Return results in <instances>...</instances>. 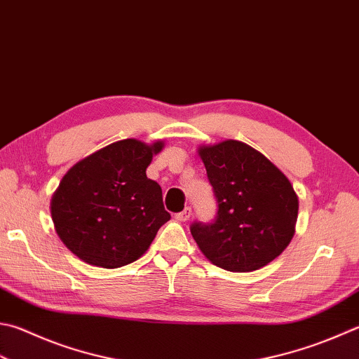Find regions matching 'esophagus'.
Instances as JSON below:
<instances>
[{
  "mask_svg": "<svg viewBox=\"0 0 359 359\" xmlns=\"http://www.w3.org/2000/svg\"><path fill=\"white\" fill-rule=\"evenodd\" d=\"M191 215H192V208L191 206H186L181 212H178L177 215H175V217H177V220H180V222H186V220L191 219Z\"/></svg>",
  "mask_w": 359,
  "mask_h": 359,
  "instance_id": "1",
  "label": "esophagus"
}]
</instances>
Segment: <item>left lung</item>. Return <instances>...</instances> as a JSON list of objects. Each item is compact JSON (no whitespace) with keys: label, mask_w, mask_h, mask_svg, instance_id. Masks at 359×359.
Returning a JSON list of instances; mask_svg holds the SVG:
<instances>
[{"label":"left lung","mask_w":359,"mask_h":359,"mask_svg":"<svg viewBox=\"0 0 359 359\" xmlns=\"http://www.w3.org/2000/svg\"><path fill=\"white\" fill-rule=\"evenodd\" d=\"M217 203L212 220L191 223L203 255L229 272H252L283 253L295 231L299 198L289 180L255 148L225 140L200 148Z\"/></svg>","instance_id":"left-lung-1"}]
</instances>
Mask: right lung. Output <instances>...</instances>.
<instances>
[{
    "label": "right lung",
    "mask_w": 359,
    "mask_h": 359,
    "mask_svg": "<svg viewBox=\"0 0 359 359\" xmlns=\"http://www.w3.org/2000/svg\"><path fill=\"white\" fill-rule=\"evenodd\" d=\"M162 142L118 140L78 162L51 200L54 226L67 248L92 266L117 269L150 247L170 219L162 189L147 167Z\"/></svg>",
    "instance_id": "right-lung-1"
}]
</instances>
